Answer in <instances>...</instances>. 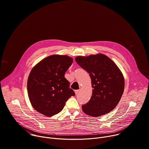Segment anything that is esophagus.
Here are the masks:
<instances>
[{
    "label": "esophagus",
    "mask_w": 149,
    "mask_h": 149,
    "mask_svg": "<svg viewBox=\"0 0 149 149\" xmlns=\"http://www.w3.org/2000/svg\"><path fill=\"white\" fill-rule=\"evenodd\" d=\"M80 91V90L79 89H77V90H75V94L76 95H77L78 93H79V92Z\"/></svg>",
    "instance_id": "esophagus-1"
}]
</instances>
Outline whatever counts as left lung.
<instances>
[{"label": "left lung", "mask_w": 149, "mask_h": 149, "mask_svg": "<svg viewBox=\"0 0 149 149\" xmlns=\"http://www.w3.org/2000/svg\"><path fill=\"white\" fill-rule=\"evenodd\" d=\"M77 64L89 73L92 94L83 112L98 117L112 111L119 102L125 88L123 74L116 64L103 54L75 58Z\"/></svg>", "instance_id": "left-lung-1"}]
</instances>
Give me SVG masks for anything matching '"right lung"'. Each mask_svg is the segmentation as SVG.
<instances>
[{
    "label": "right lung",
    "mask_w": 149,
    "mask_h": 149,
    "mask_svg": "<svg viewBox=\"0 0 149 149\" xmlns=\"http://www.w3.org/2000/svg\"><path fill=\"white\" fill-rule=\"evenodd\" d=\"M72 62L67 56L53 55L33 68L27 80V91L36 111L52 116L60 112L68 99L75 95L64 77Z\"/></svg>",
    "instance_id": "add662e5"
}]
</instances>
